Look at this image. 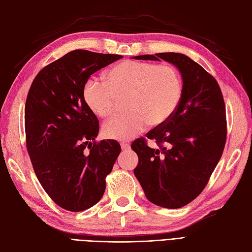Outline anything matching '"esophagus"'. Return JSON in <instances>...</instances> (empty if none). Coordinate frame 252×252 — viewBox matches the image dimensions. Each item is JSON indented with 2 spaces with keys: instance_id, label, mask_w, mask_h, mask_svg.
Here are the masks:
<instances>
[{
  "instance_id": "esophagus-1",
  "label": "esophagus",
  "mask_w": 252,
  "mask_h": 252,
  "mask_svg": "<svg viewBox=\"0 0 252 252\" xmlns=\"http://www.w3.org/2000/svg\"><path fill=\"white\" fill-rule=\"evenodd\" d=\"M121 147H122V151H128V149L130 148V145H129L127 142H122Z\"/></svg>"
}]
</instances>
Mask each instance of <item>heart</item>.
<instances>
[{
  "instance_id": "1",
  "label": "heart",
  "mask_w": 252,
  "mask_h": 252,
  "mask_svg": "<svg viewBox=\"0 0 252 252\" xmlns=\"http://www.w3.org/2000/svg\"><path fill=\"white\" fill-rule=\"evenodd\" d=\"M182 79L173 65L127 60L106 73L105 83L88 79L83 98L98 118L110 115L118 98H125L127 112L108 120L103 126L106 138L127 140L143 131L147 124H164L177 110L182 96Z\"/></svg>"
}]
</instances>
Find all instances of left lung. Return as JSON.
Segmentation results:
<instances>
[{
  "label": "left lung",
  "mask_w": 252,
  "mask_h": 252,
  "mask_svg": "<svg viewBox=\"0 0 252 252\" xmlns=\"http://www.w3.org/2000/svg\"><path fill=\"white\" fill-rule=\"evenodd\" d=\"M163 59L178 67L183 81L178 108L164 124L134 140L139 164L133 169L146 198L162 208L178 209L194 200L206 188L219 163L227 139L226 107L216 79L189 57L179 53L135 56Z\"/></svg>",
  "instance_id": "obj_1"
}]
</instances>
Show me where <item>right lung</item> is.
<instances>
[{
    "mask_svg": "<svg viewBox=\"0 0 252 252\" xmlns=\"http://www.w3.org/2000/svg\"><path fill=\"white\" fill-rule=\"evenodd\" d=\"M123 56L75 50L45 65L25 103V137L33 171L51 199L80 212L100 200L106 177L121 153L119 142H97L98 120L85 104L93 73Z\"/></svg>",
    "mask_w": 252,
    "mask_h": 252,
    "instance_id": "right-lung-1",
    "label": "right lung"
}]
</instances>
